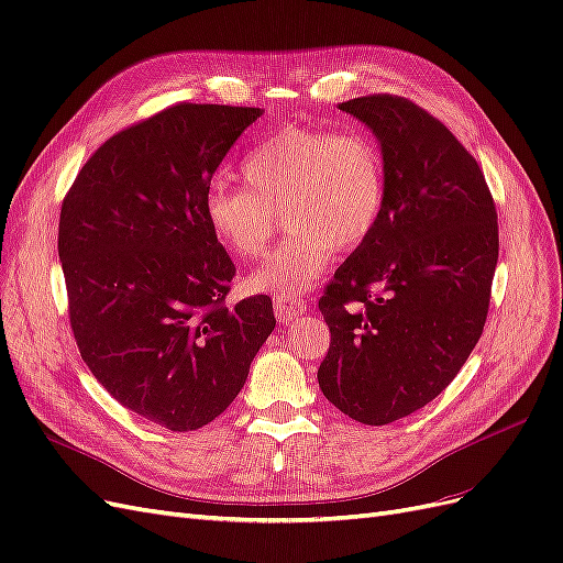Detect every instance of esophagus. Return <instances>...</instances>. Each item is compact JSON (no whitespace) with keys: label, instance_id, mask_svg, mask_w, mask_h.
Here are the masks:
<instances>
[{"label":"esophagus","instance_id":"esophagus-1","mask_svg":"<svg viewBox=\"0 0 563 563\" xmlns=\"http://www.w3.org/2000/svg\"><path fill=\"white\" fill-rule=\"evenodd\" d=\"M275 314H277V319L282 321V323H286V321H294V319H298L300 314H305V305H302V300L300 298H277L275 300Z\"/></svg>","mask_w":563,"mask_h":563}]
</instances>
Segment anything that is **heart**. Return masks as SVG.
<instances>
[{"mask_svg":"<svg viewBox=\"0 0 563 563\" xmlns=\"http://www.w3.org/2000/svg\"><path fill=\"white\" fill-rule=\"evenodd\" d=\"M246 185L213 180L203 213L216 240L240 258L261 255L286 216L288 240L253 269V291L298 298L329 269L335 251L371 240L387 203V168L364 129L284 126L244 157Z\"/></svg>","mask_w":563,"mask_h":563,"instance_id":"heart-1","label":"heart"}]
</instances>
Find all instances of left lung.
I'll list each match as a JSON object with an SVG mask.
<instances>
[{"mask_svg": "<svg viewBox=\"0 0 563 563\" xmlns=\"http://www.w3.org/2000/svg\"><path fill=\"white\" fill-rule=\"evenodd\" d=\"M338 108L380 141L387 203L319 298L331 345L317 380L338 411L387 424L441 395L479 343L498 213L479 164L413 100L373 93Z\"/></svg>", "mask_w": 563, "mask_h": 563, "instance_id": "8db88e82", "label": "left lung"}]
</instances>
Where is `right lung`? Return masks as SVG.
Segmentation results:
<instances>
[{"label": "right lung", "mask_w": 563, "mask_h": 563, "mask_svg": "<svg viewBox=\"0 0 563 563\" xmlns=\"http://www.w3.org/2000/svg\"><path fill=\"white\" fill-rule=\"evenodd\" d=\"M258 108L178 103L114 133L65 195L58 255L84 364L172 432L240 395L275 331L269 296L225 302L234 263L203 213L220 162Z\"/></svg>", "instance_id": "right-lung-1"}]
</instances>
